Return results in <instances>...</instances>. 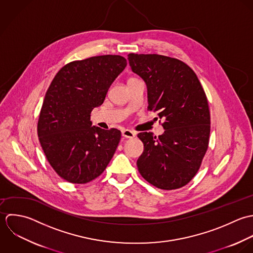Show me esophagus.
<instances>
[{
    "label": "esophagus",
    "instance_id": "34e87169",
    "mask_svg": "<svg viewBox=\"0 0 253 253\" xmlns=\"http://www.w3.org/2000/svg\"><path fill=\"white\" fill-rule=\"evenodd\" d=\"M122 136H123L124 138L133 139V138H135V136H136V133H135V132H133V131H131V130H128V129H124V130L122 131Z\"/></svg>",
    "mask_w": 253,
    "mask_h": 253
}]
</instances>
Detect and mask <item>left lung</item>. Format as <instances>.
<instances>
[{"label":"left lung","mask_w":253,"mask_h":253,"mask_svg":"<svg viewBox=\"0 0 253 253\" xmlns=\"http://www.w3.org/2000/svg\"><path fill=\"white\" fill-rule=\"evenodd\" d=\"M129 64L148 88L149 109L165 121L158 138L138 134L144 152L140 174L161 190H176L197 174L208 148L210 112L194 70L183 61L160 54H128Z\"/></svg>","instance_id":"8db88e82"}]
</instances>
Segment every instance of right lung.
Here are the masks:
<instances>
[{
  "label": "right lung",
  "instance_id": "1",
  "mask_svg": "<svg viewBox=\"0 0 253 253\" xmlns=\"http://www.w3.org/2000/svg\"><path fill=\"white\" fill-rule=\"evenodd\" d=\"M120 55H99L64 65L46 93L38 121V138L59 177L85 184L99 177L112 158L121 132L92 126L91 112L125 69Z\"/></svg>",
  "mask_w": 253,
  "mask_h": 253
}]
</instances>
